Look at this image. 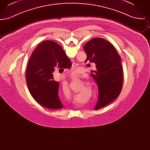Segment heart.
<instances>
[{
    "label": "heart",
    "mask_w": 150,
    "mask_h": 150,
    "mask_svg": "<svg viewBox=\"0 0 150 150\" xmlns=\"http://www.w3.org/2000/svg\"><path fill=\"white\" fill-rule=\"evenodd\" d=\"M75 75H76V74H75V73H73V74H72V76H75ZM67 89H69V88H67Z\"/></svg>",
    "instance_id": "obj_1"
}]
</instances>
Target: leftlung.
<instances>
[{"label":"left lung","instance_id":"obj_1","mask_svg":"<svg viewBox=\"0 0 150 150\" xmlns=\"http://www.w3.org/2000/svg\"><path fill=\"white\" fill-rule=\"evenodd\" d=\"M84 50L87 55L86 62L96 64V70L92 71L91 75L98 86L97 110L111 103L121 92L123 79L121 57L111 43L100 38L88 42Z\"/></svg>","mask_w":150,"mask_h":150}]
</instances>
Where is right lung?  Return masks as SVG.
<instances>
[{"instance_id": "right-lung-1", "label": "right lung", "mask_w": 150, "mask_h": 150, "mask_svg": "<svg viewBox=\"0 0 150 150\" xmlns=\"http://www.w3.org/2000/svg\"><path fill=\"white\" fill-rule=\"evenodd\" d=\"M71 66L62 48L53 41L39 44L33 52L26 70L29 92L36 101L50 109H61L63 105L58 97L59 83L53 79L56 69L62 71Z\"/></svg>"}]
</instances>
